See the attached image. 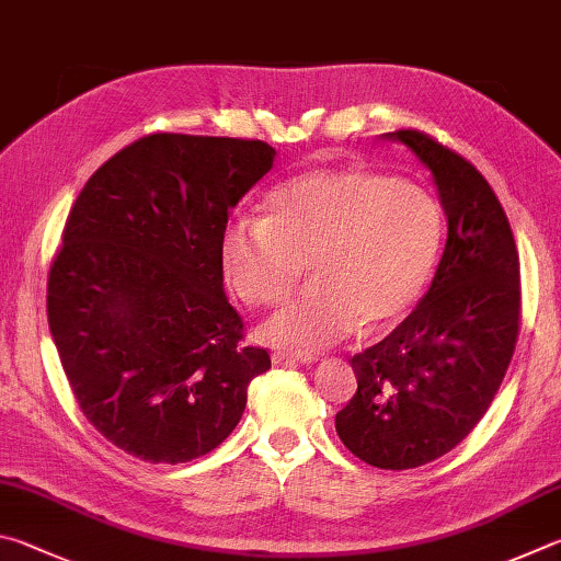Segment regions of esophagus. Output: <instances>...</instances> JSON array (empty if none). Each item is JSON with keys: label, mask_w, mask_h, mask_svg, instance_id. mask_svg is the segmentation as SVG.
<instances>
[{"label": "esophagus", "mask_w": 561, "mask_h": 561, "mask_svg": "<svg viewBox=\"0 0 561 561\" xmlns=\"http://www.w3.org/2000/svg\"><path fill=\"white\" fill-rule=\"evenodd\" d=\"M273 365H288V362H300V365H312L318 357L316 355H308V352H286V350H278L271 355Z\"/></svg>", "instance_id": "1"}]
</instances>
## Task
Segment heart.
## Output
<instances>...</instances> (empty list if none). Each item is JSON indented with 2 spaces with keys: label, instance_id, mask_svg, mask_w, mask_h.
<instances>
[{
  "label": "heart",
  "instance_id": "1",
  "mask_svg": "<svg viewBox=\"0 0 561 561\" xmlns=\"http://www.w3.org/2000/svg\"><path fill=\"white\" fill-rule=\"evenodd\" d=\"M444 221L434 196L365 167H318L290 176L265 216H236L221 233L226 280L245 306L273 308L261 335L298 352L399 325L434 275Z\"/></svg>",
  "mask_w": 561,
  "mask_h": 561
}]
</instances>
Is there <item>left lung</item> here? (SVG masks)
Returning <instances> with one entry per match:
<instances>
[{
	"instance_id": "left-lung-1",
	"label": "left lung",
	"mask_w": 561,
	"mask_h": 561,
	"mask_svg": "<svg viewBox=\"0 0 561 561\" xmlns=\"http://www.w3.org/2000/svg\"><path fill=\"white\" fill-rule=\"evenodd\" d=\"M387 135L434 174L448 239L416 310L352 357L357 391L335 428L365 463L409 470L446 456L485 416L513 359L523 296L515 236L485 176L426 133Z\"/></svg>"
}]
</instances>
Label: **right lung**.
Masks as SVG:
<instances>
[{"instance_id":"right-lung-1","label":"right lung","mask_w":561,"mask_h":561,"mask_svg":"<svg viewBox=\"0 0 561 561\" xmlns=\"http://www.w3.org/2000/svg\"><path fill=\"white\" fill-rule=\"evenodd\" d=\"M273 157L261 140L145 135L98 167L68 214L48 328L78 407L125 454L206 456L271 369L224 296L221 233Z\"/></svg>"}]
</instances>
